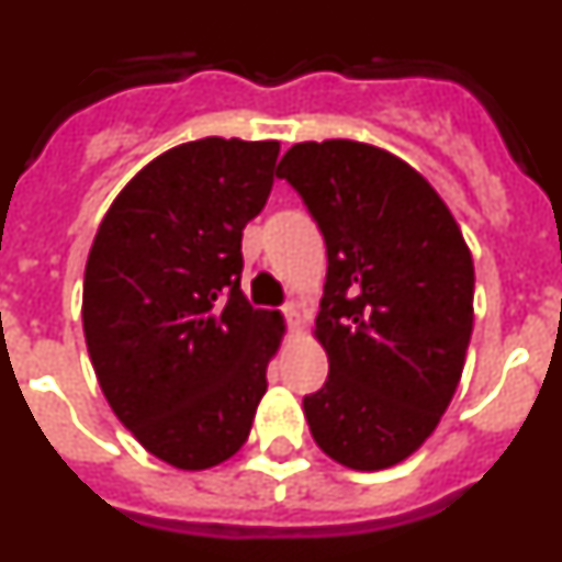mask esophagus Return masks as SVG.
<instances>
[{"mask_svg": "<svg viewBox=\"0 0 562 562\" xmlns=\"http://www.w3.org/2000/svg\"><path fill=\"white\" fill-rule=\"evenodd\" d=\"M281 312H284V317L286 321H290V324H297V321H301V312H297V304H284L281 306Z\"/></svg>", "mask_w": 562, "mask_h": 562, "instance_id": "esophagus-1", "label": "esophagus"}]
</instances>
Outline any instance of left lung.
I'll list each match as a JSON object with an SVG mask.
<instances>
[{"mask_svg":"<svg viewBox=\"0 0 562 562\" xmlns=\"http://www.w3.org/2000/svg\"><path fill=\"white\" fill-rule=\"evenodd\" d=\"M326 241L315 321L329 355L304 396L317 448L385 470L422 448L456 394L473 335V258L453 213L408 162L355 140L297 143L278 162Z\"/></svg>","mask_w":562,"mask_h":562,"instance_id":"1","label":"left lung"}]
</instances>
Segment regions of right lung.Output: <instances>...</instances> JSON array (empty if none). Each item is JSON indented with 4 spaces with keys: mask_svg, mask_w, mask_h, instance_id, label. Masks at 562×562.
I'll return each mask as SVG.
<instances>
[{
    "mask_svg": "<svg viewBox=\"0 0 562 562\" xmlns=\"http://www.w3.org/2000/svg\"><path fill=\"white\" fill-rule=\"evenodd\" d=\"M276 140L205 137L148 162L112 202L83 272V337L117 419L177 470L250 436L281 315L241 292V231L276 177Z\"/></svg>",
    "mask_w": 562,
    "mask_h": 562,
    "instance_id": "right-lung-1",
    "label": "right lung"
}]
</instances>
